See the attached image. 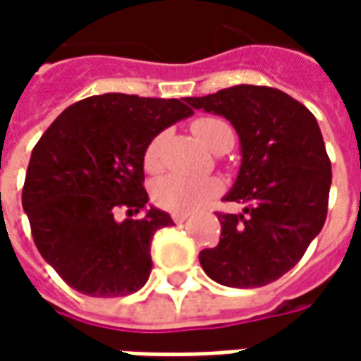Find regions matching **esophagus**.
Segmentation results:
<instances>
[{
  "mask_svg": "<svg viewBox=\"0 0 361 361\" xmlns=\"http://www.w3.org/2000/svg\"><path fill=\"white\" fill-rule=\"evenodd\" d=\"M189 219V212H172V220L176 224H181Z\"/></svg>",
  "mask_w": 361,
  "mask_h": 361,
  "instance_id": "1",
  "label": "esophagus"
}]
</instances>
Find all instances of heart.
<instances>
[{
	"label": "heart",
	"instance_id": "b5f03b06",
	"mask_svg": "<svg viewBox=\"0 0 361 361\" xmlns=\"http://www.w3.org/2000/svg\"><path fill=\"white\" fill-rule=\"evenodd\" d=\"M191 131L199 141L212 152H224L234 142V131L224 119L214 116L197 118L191 123ZM164 162V133H157L147 145L142 164L147 172H158ZM222 193V181L219 178L191 180L183 176H164L152 185V201L170 212H191L201 209L211 199Z\"/></svg>",
	"mask_w": 361,
	"mask_h": 361
}]
</instances>
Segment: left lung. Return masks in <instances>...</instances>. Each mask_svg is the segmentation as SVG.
Wrapping results in <instances>:
<instances>
[{"label": "left lung", "instance_id": "1", "mask_svg": "<svg viewBox=\"0 0 361 361\" xmlns=\"http://www.w3.org/2000/svg\"><path fill=\"white\" fill-rule=\"evenodd\" d=\"M185 102L230 119L242 142V168L224 201L245 209L216 212L220 242L199 253L201 267L224 286H267L303 257L325 224L333 172L317 119L286 92L257 85Z\"/></svg>", "mask_w": 361, "mask_h": 361}]
</instances>
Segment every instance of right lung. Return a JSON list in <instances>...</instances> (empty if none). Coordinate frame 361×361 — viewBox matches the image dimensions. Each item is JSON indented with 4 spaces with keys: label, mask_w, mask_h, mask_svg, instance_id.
Listing matches in <instances>:
<instances>
[{
    "label": "right lung",
    "mask_w": 361,
    "mask_h": 361,
    "mask_svg": "<svg viewBox=\"0 0 361 361\" xmlns=\"http://www.w3.org/2000/svg\"><path fill=\"white\" fill-rule=\"evenodd\" d=\"M178 98L89 96L59 114L32 149L23 209L40 255L92 298L137 292L149 280L150 242L173 224L150 207L142 154L162 129L191 116ZM126 208L128 219L115 214Z\"/></svg>",
    "instance_id": "right-lung-1"
}]
</instances>
